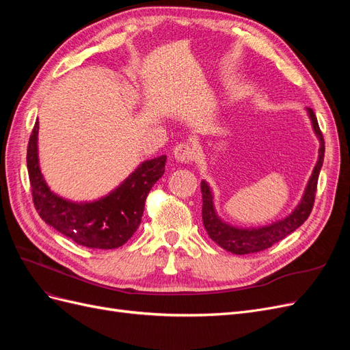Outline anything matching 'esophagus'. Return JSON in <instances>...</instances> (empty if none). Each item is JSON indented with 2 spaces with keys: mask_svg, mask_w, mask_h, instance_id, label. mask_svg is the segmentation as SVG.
<instances>
[{
  "mask_svg": "<svg viewBox=\"0 0 350 350\" xmlns=\"http://www.w3.org/2000/svg\"><path fill=\"white\" fill-rule=\"evenodd\" d=\"M194 147L189 146V144H178L175 149H174V157L176 162H181V163H189L194 159Z\"/></svg>",
  "mask_w": 350,
  "mask_h": 350,
  "instance_id": "34e87169",
  "label": "esophagus"
}]
</instances>
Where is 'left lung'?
<instances>
[{
    "mask_svg": "<svg viewBox=\"0 0 350 350\" xmlns=\"http://www.w3.org/2000/svg\"><path fill=\"white\" fill-rule=\"evenodd\" d=\"M306 115L311 121L312 131L319 139V159L312 169V174L306 183L304 194L299 203L284 217L271 221L269 225L256 226V228H239L230 225L221 219L215 207V194L213 189L208 185L206 179L201 181V194H203V225L207 230L208 237L213 239L219 247L224 250L242 256V254L258 252L266 248H270L273 243L279 242L284 237H288L295 229H298L304 221L308 219L311 208L314 204V197L317 191V183L324 162V139L320 131L319 122H317L315 113L312 109L306 108Z\"/></svg>",
    "mask_w": 350,
    "mask_h": 350,
    "instance_id": "obj_1",
    "label": "left lung"
}]
</instances>
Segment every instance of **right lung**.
Listing matches in <instances>:
<instances>
[{
  "label": "right lung",
  "instance_id": "1",
  "mask_svg": "<svg viewBox=\"0 0 350 350\" xmlns=\"http://www.w3.org/2000/svg\"><path fill=\"white\" fill-rule=\"evenodd\" d=\"M39 121L27 146V172L33 203L42 220L79 245L99 250L118 248L139 229L147 194L165 172L166 156L142 162L107 196L72 201L54 193L39 163Z\"/></svg>",
  "mask_w": 350,
  "mask_h": 350
}]
</instances>
